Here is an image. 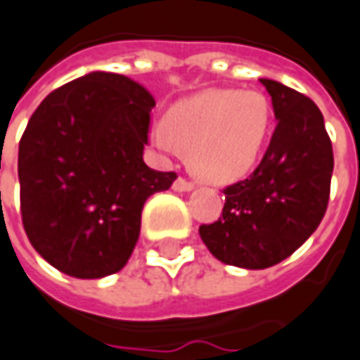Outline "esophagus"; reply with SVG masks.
Wrapping results in <instances>:
<instances>
[{"instance_id":"34e87169","label":"esophagus","mask_w":360,"mask_h":360,"mask_svg":"<svg viewBox=\"0 0 360 360\" xmlns=\"http://www.w3.org/2000/svg\"><path fill=\"white\" fill-rule=\"evenodd\" d=\"M194 188V182L192 180H188V178H184V176H178L174 182V190H178V192H190Z\"/></svg>"}]
</instances>
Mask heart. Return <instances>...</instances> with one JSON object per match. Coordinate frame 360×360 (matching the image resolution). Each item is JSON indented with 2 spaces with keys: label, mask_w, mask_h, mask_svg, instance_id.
Wrapping results in <instances>:
<instances>
[{
  "label": "heart",
  "mask_w": 360,
  "mask_h": 360,
  "mask_svg": "<svg viewBox=\"0 0 360 360\" xmlns=\"http://www.w3.org/2000/svg\"><path fill=\"white\" fill-rule=\"evenodd\" d=\"M271 122L262 93L214 89L180 101L166 122L152 127V141L164 152L188 150L190 166L212 182L245 176L257 162Z\"/></svg>",
  "instance_id": "obj_1"
}]
</instances>
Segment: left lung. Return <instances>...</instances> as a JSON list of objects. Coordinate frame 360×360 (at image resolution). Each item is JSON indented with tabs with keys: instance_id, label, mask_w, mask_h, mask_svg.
<instances>
[{
	"instance_id": "1",
	"label": "left lung",
	"mask_w": 360,
	"mask_h": 360,
	"mask_svg": "<svg viewBox=\"0 0 360 360\" xmlns=\"http://www.w3.org/2000/svg\"><path fill=\"white\" fill-rule=\"evenodd\" d=\"M274 105L277 127L259 166L226 186V204L200 238L214 257L243 269L283 262L307 242L327 212L333 146L319 107L285 84L259 79Z\"/></svg>"
}]
</instances>
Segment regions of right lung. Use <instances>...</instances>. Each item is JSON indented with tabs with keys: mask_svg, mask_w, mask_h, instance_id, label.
I'll return each mask as SVG.
<instances>
[{
	"mask_svg": "<svg viewBox=\"0 0 360 360\" xmlns=\"http://www.w3.org/2000/svg\"><path fill=\"white\" fill-rule=\"evenodd\" d=\"M154 98L124 75L91 73L43 98L19 141V204L29 242L67 276L120 271L146 198L178 174L142 160Z\"/></svg>",
	"mask_w": 360,
	"mask_h": 360,
	"instance_id": "right-lung-1",
	"label": "right lung"
}]
</instances>
